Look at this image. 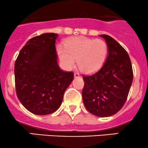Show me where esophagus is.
<instances>
[{"mask_svg":"<svg viewBox=\"0 0 148 148\" xmlns=\"http://www.w3.org/2000/svg\"><path fill=\"white\" fill-rule=\"evenodd\" d=\"M74 78H79V77H80V75H79V73H74Z\"/></svg>","mask_w":148,"mask_h":148,"instance_id":"1","label":"esophagus"}]
</instances>
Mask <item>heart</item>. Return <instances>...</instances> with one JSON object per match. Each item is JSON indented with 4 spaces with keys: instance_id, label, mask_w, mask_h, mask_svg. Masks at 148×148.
<instances>
[{
    "instance_id": "obj_1",
    "label": "heart",
    "mask_w": 148,
    "mask_h": 148,
    "mask_svg": "<svg viewBox=\"0 0 148 148\" xmlns=\"http://www.w3.org/2000/svg\"><path fill=\"white\" fill-rule=\"evenodd\" d=\"M108 53V45L104 40L84 36L69 39L65 42L64 47L57 48L59 59L65 69H73L77 60L79 69L86 74H92L100 69Z\"/></svg>"
}]
</instances>
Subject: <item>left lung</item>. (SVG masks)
<instances>
[{
	"label": "left lung",
	"mask_w": 148,
	"mask_h": 148,
	"mask_svg": "<svg viewBox=\"0 0 148 148\" xmlns=\"http://www.w3.org/2000/svg\"><path fill=\"white\" fill-rule=\"evenodd\" d=\"M108 45L106 60L98 71L83 77V101L87 111L98 117L116 114L125 104L133 79L131 62L117 41L101 35Z\"/></svg>",
	"instance_id": "obj_1"
}]
</instances>
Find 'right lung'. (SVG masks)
Here are the masks:
<instances>
[{"label": "right lung", "mask_w": 148, "mask_h": 148, "mask_svg": "<svg viewBox=\"0 0 148 148\" xmlns=\"http://www.w3.org/2000/svg\"><path fill=\"white\" fill-rule=\"evenodd\" d=\"M58 34L44 33L29 40L15 64L17 96L29 112L43 116L61 106L65 91L74 79L72 72L60 69L55 42Z\"/></svg>", "instance_id": "add662e5"}]
</instances>
